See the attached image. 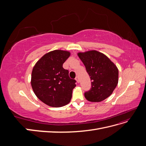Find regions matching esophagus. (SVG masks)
Instances as JSON below:
<instances>
[{
	"label": "esophagus",
	"instance_id": "34e87169",
	"mask_svg": "<svg viewBox=\"0 0 146 146\" xmlns=\"http://www.w3.org/2000/svg\"><path fill=\"white\" fill-rule=\"evenodd\" d=\"M76 81H77V83L79 82V79H78V76H77V77H76Z\"/></svg>",
	"mask_w": 146,
	"mask_h": 146
}]
</instances>
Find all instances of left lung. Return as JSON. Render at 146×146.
<instances>
[{
  "label": "left lung",
  "instance_id": "1",
  "mask_svg": "<svg viewBox=\"0 0 146 146\" xmlns=\"http://www.w3.org/2000/svg\"><path fill=\"white\" fill-rule=\"evenodd\" d=\"M78 56L89 74L91 89L85 92L90 102H101L112 94L118 83L119 71L116 66L108 57L96 50L78 53Z\"/></svg>",
  "mask_w": 146,
  "mask_h": 146
}]
</instances>
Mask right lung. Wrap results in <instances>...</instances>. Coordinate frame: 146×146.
<instances>
[{"label":"right lung","instance_id":"right-lung-1","mask_svg":"<svg viewBox=\"0 0 146 146\" xmlns=\"http://www.w3.org/2000/svg\"><path fill=\"white\" fill-rule=\"evenodd\" d=\"M70 52L55 50L45 54L35 65L31 85L37 98L52 107H61L69 103L76 80L69 76L63 64Z\"/></svg>","mask_w":146,"mask_h":146}]
</instances>
